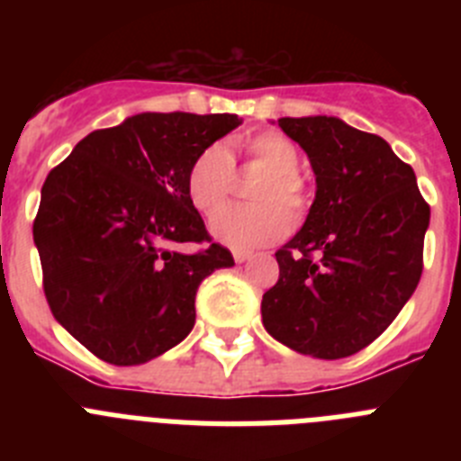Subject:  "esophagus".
Here are the masks:
<instances>
[{
  "label": "esophagus",
  "mask_w": 461,
  "mask_h": 461,
  "mask_svg": "<svg viewBox=\"0 0 461 461\" xmlns=\"http://www.w3.org/2000/svg\"><path fill=\"white\" fill-rule=\"evenodd\" d=\"M233 258H235V263H244V260L251 258V254L249 251H233Z\"/></svg>",
  "instance_id": "34e87169"
}]
</instances>
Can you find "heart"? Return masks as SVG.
<instances>
[{"instance_id": "b5f03b06", "label": "heart", "mask_w": 461, "mask_h": 461, "mask_svg": "<svg viewBox=\"0 0 461 461\" xmlns=\"http://www.w3.org/2000/svg\"><path fill=\"white\" fill-rule=\"evenodd\" d=\"M247 164L266 170L251 186V205H228L233 191V157L214 142L195 154L186 170V194L195 210H219L210 221L212 235L233 249H256L276 242L291 230V214L303 217L309 207V191L297 173L300 152L295 142L279 131H260L235 145ZM289 210L286 211L285 207Z\"/></svg>"}]
</instances>
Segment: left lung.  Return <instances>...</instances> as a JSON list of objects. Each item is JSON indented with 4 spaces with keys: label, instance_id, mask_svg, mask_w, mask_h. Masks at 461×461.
<instances>
[{
    "label": "left lung",
    "instance_id": "obj_1",
    "mask_svg": "<svg viewBox=\"0 0 461 461\" xmlns=\"http://www.w3.org/2000/svg\"><path fill=\"white\" fill-rule=\"evenodd\" d=\"M307 152L316 198L300 233L276 251L279 279L263 325L304 356L337 360L397 319L422 275L429 205L415 173L381 136L337 117H281Z\"/></svg>",
    "mask_w": 461,
    "mask_h": 461
}]
</instances>
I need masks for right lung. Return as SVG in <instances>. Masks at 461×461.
Instances as JSON below:
<instances>
[{
    "label": "right lung",
    "instance_id": "1",
    "mask_svg": "<svg viewBox=\"0 0 461 461\" xmlns=\"http://www.w3.org/2000/svg\"><path fill=\"white\" fill-rule=\"evenodd\" d=\"M238 124L228 113H142L89 133L43 182L34 219L43 293L104 362L140 365L180 344L201 281L235 266L185 180L195 154ZM186 243L206 247L186 252Z\"/></svg>",
    "mask_w": 461,
    "mask_h": 461
}]
</instances>
